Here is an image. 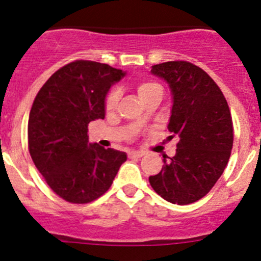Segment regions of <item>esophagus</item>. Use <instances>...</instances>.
<instances>
[{"label":"esophagus","mask_w":261,"mask_h":261,"mask_svg":"<svg viewBox=\"0 0 261 261\" xmlns=\"http://www.w3.org/2000/svg\"><path fill=\"white\" fill-rule=\"evenodd\" d=\"M128 156L130 158H141V156H144V152L143 151H131L130 154H128Z\"/></svg>","instance_id":"obj_1"}]
</instances>
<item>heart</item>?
<instances>
[{"label": "heart", "mask_w": 261, "mask_h": 261, "mask_svg": "<svg viewBox=\"0 0 261 261\" xmlns=\"http://www.w3.org/2000/svg\"><path fill=\"white\" fill-rule=\"evenodd\" d=\"M160 88H162V87H160L159 84L155 83V82H150V81L140 82V83L136 86V91H138L139 96H140L141 99H143L144 97H146L150 92L155 91V89H160ZM118 99H120V88L114 87V88L110 89L109 93H107V96H106V99H105V106H106V109L107 110L115 109L116 105H117V102H118Z\"/></svg>", "instance_id": "obj_1"}]
</instances>
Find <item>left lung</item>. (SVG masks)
<instances>
[{
	"mask_svg": "<svg viewBox=\"0 0 261 261\" xmlns=\"http://www.w3.org/2000/svg\"><path fill=\"white\" fill-rule=\"evenodd\" d=\"M151 73L167 82L172 92L168 130L178 144L174 156L163 155L162 170L149 181L170 203H193L211 191L230 159V109L215 81L192 63L165 62L152 65Z\"/></svg>",
	"mask_w": 261,
	"mask_h": 261,
	"instance_id": "obj_1",
	"label": "left lung"
}]
</instances>
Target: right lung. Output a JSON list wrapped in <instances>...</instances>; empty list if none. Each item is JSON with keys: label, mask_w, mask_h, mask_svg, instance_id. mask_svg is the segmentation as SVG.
<instances>
[{"label": "right lung", "mask_w": 261, "mask_h": 261, "mask_svg": "<svg viewBox=\"0 0 261 261\" xmlns=\"http://www.w3.org/2000/svg\"><path fill=\"white\" fill-rule=\"evenodd\" d=\"M125 72L89 60L60 68L40 88L29 116V151L48 186L70 203L106 193L127 155L89 144L88 123L105 118V99Z\"/></svg>", "instance_id": "add662e5"}]
</instances>
